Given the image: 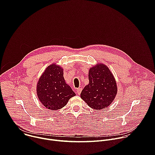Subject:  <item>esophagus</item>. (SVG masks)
I'll return each mask as SVG.
<instances>
[{"label":"esophagus","instance_id":"1","mask_svg":"<svg viewBox=\"0 0 155 155\" xmlns=\"http://www.w3.org/2000/svg\"><path fill=\"white\" fill-rule=\"evenodd\" d=\"M82 91V88H78V89H77V93L78 94H80L81 92Z\"/></svg>","mask_w":155,"mask_h":155}]
</instances>
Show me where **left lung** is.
I'll use <instances>...</instances> for the list:
<instances>
[{
    "label": "left lung",
    "instance_id": "left-lung-1",
    "mask_svg": "<svg viewBox=\"0 0 155 155\" xmlns=\"http://www.w3.org/2000/svg\"><path fill=\"white\" fill-rule=\"evenodd\" d=\"M89 83L82 90L80 97L90 107L94 110L107 108L117 94L116 80L107 66L97 63L90 68Z\"/></svg>",
    "mask_w": 155,
    "mask_h": 155
}]
</instances>
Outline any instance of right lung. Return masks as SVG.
<instances>
[{
    "label": "right lung",
    "instance_id": "right-lung-1",
    "mask_svg": "<svg viewBox=\"0 0 155 155\" xmlns=\"http://www.w3.org/2000/svg\"><path fill=\"white\" fill-rule=\"evenodd\" d=\"M62 67L51 64L41 75L37 84L38 100L45 108L57 110L64 107L76 94L65 83Z\"/></svg>",
    "mask_w": 155,
    "mask_h": 155
}]
</instances>
